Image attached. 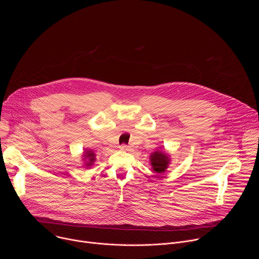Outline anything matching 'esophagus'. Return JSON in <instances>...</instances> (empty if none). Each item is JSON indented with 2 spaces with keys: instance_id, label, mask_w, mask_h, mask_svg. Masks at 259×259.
Returning a JSON list of instances; mask_svg holds the SVG:
<instances>
[{
  "instance_id": "obj_1",
  "label": "esophagus",
  "mask_w": 259,
  "mask_h": 259,
  "mask_svg": "<svg viewBox=\"0 0 259 259\" xmlns=\"http://www.w3.org/2000/svg\"><path fill=\"white\" fill-rule=\"evenodd\" d=\"M120 149H121L122 151H128V150H129V146H128L127 144L123 143V144H121V145H120Z\"/></svg>"
}]
</instances>
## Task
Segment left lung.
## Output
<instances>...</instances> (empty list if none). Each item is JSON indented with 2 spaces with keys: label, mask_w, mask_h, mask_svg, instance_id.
Masks as SVG:
<instances>
[{
  "label": "left lung",
  "mask_w": 259,
  "mask_h": 259,
  "mask_svg": "<svg viewBox=\"0 0 259 259\" xmlns=\"http://www.w3.org/2000/svg\"><path fill=\"white\" fill-rule=\"evenodd\" d=\"M151 163H152L153 169L157 173H162V172H165V170L167 169V166L169 164V160H168L167 155H165L164 153L155 152L151 156Z\"/></svg>",
  "instance_id": "left-lung-1"
}]
</instances>
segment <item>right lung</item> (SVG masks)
<instances>
[{
	"label": "right lung",
	"mask_w": 259,
	"mask_h": 259,
	"mask_svg": "<svg viewBox=\"0 0 259 259\" xmlns=\"http://www.w3.org/2000/svg\"><path fill=\"white\" fill-rule=\"evenodd\" d=\"M84 157L88 160L87 163H86V166H87V167H88V166H91V165L93 164V162L95 161V155H94V153H92L91 151H88V152L84 155Z\"/></svg>",
	"instance_id": "1"
}]
</instances>
